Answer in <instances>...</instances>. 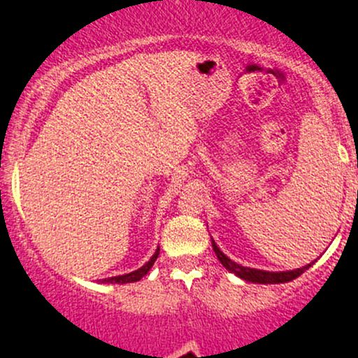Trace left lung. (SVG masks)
I'll list each match as a JSON object with an SVG mask.
<instances>
[{"label":"left lung","mask_w":358,"mask_h":358,"mask_svg":"<svg viewBox=\"0 0 358 358\" xmlns=\"http://www.w3.org/2000/svg\"><path fill=\"white\" fill-rule=\"evenodd\" d=\"M212 248H213V252H215L217 259H219V261L222 262V266H224L229 273L236 274L237 278L244 279V281H248V282H257V285H279V282H289V281H293V279H296L298 276H301L306 269H310L311 266L315 264V262H310V264L303 266V268H298L293 271H276V273H274V271L245 268V266L237 264V262H234L231 257H227L224 252H222V250L219 249V245L215 244V241L213 239H212Z\"/></svg>","instance_id":"1"}]
</instances>
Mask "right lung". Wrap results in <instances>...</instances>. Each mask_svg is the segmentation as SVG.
<instances>
[{"mask_svg": "<svg viewBox=\"0 0 358 358\" xmlns=\"http://www.w3.org/2000/svg\"><path fill=\"white\" fill-rule=\"evenodd\" d=\"M158 254H159V248H156L155 254L151 256V259L146 262L145 266H141V268L136 269V271H131V273H127V274H121V276H113V278L101 279V282H109V285H126V282H136L143 276H146L148 271L153 268L156 257H158Z\"/></svg>", "mask_w": 358, "mask_h": 358, "instance_id": "right-lung-1", "label": "right lung"}]
</instances>
